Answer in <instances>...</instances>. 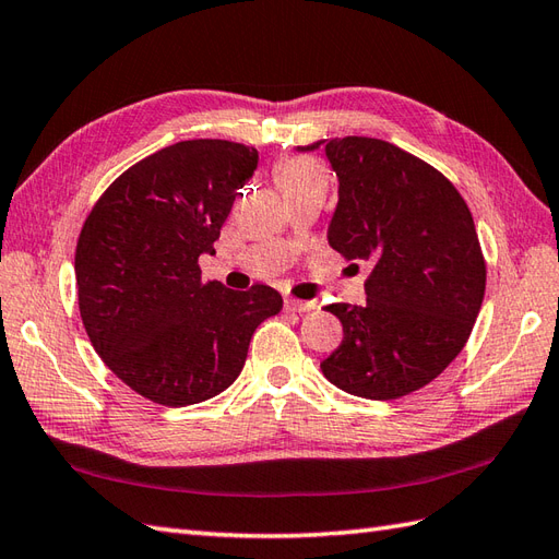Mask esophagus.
Masks as SVG:
<instances>
[{"label": "esophagus", "mask_w": 559, "mask_h": 559, "mask_svg": "<svg viewBox=\"0 0 559 559\" xmlns=\"http://www.w3.org/2000/svg\"><path fill=\"white\" fill-rule=\"evenodd\" d=\"M283 309L288 311V314H305V311L317 309V302L314 300L302 302V300H293V297H288V300H285V305H283Z\"/></svg>", "instance_id": "34e87169"}]
</instances>
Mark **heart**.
<instances>
[{
	"label": "heart",
	"mask_w": 559,
	"mask_h": 559,
	"mask_svg": "<svg viewBox=\"0 0 559 559\" xmlns=\"http://www.w3.org/2000/svg\"><path fill=\"white\" fill-rule=\"evenodd\" d=\"M274 178L281 188L283 194L297 192L309 186H326L329 174L323 164H319L317 159L311 157H290L283 159L276 168H274Z\"/></svg>",
	"instance_id": "heart-1"
}]
</instances>
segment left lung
Wrapping results in <instances>:
<instances>
[{
    "label": "left lung",
    "instance_id": "1",
    "mask_svg": "<svg viewBox=\"0 0 559 559\" xmlns=\"http://www.w3.org/2000/svg\"><path fill=\"white\" fill-rule=\"evenodd\" d=\"M338 178L329 245L369 264L367 302H335L343 343L321 361L341 391L395 400L443 373L469 341L486 262L469 206L433 166L376 138L319 140Z\"/></svg>",
    "mask_w": 559,
    "mask_h": 559
}]
</instances>
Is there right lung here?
Returning <instances> with one entry per match:
<instances>
[{
	"label": "right lung",
	"instance_id": "1",
	"mask_svg": "<svg viewBox=\"0 0 559 559\" xmlns=\"http://www.w3.org/2000/svg\"><path fill=\"white\" fill-rule=\"evenodd\" d=\"M254 147L186 140L150 154L102 194L75 248L87 338L135 393L168 407L204 402L238 379L252 333L283 307L269 285L202 283Z\"/></svg>",
	"mask_w": 559,
	"mask_h": 559
}]
</instances>
